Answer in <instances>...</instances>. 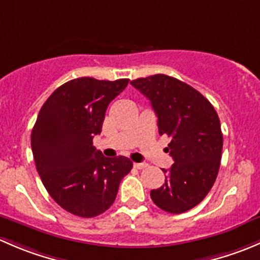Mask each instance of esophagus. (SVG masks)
Listing matches in <instances>:
<instances>
[{
  "label": "esophagus",
  "mask_w": 260,
  "mask_h": 260,
  "mask_svg": "<svg viewBox=\"0 0 260 260\" xmlns=\"http://www.w3.org/2000/svg\"><path fill=\"white\" fill-rule=\"evenodd\" d=\"M133 166H135L137 170H143L147 167V164H133Z\"/></svg>",
  "instance_id": "34e87169"
}]
</instances>
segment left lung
Wrapping results in <instances>:
<instances>
[{"instance_id": "obj_1", "label": "left lung", "mask_w": 260, "mask_h": 260, "mask_svg": "<svg viewBox=\"0 0 260 260\" xmlns=\"http://www.w3.org/2000/svg\"><path fill=\"white\" fill-rule=\"evenodd\" d=\"M151 102L159 136H169L174 158L165 183L151 191L159 209L181 214L195 208L211 190L220 167L222 133L212 104L200 91L176 78L151 75L131 81Z\"/></svg>"}]
</instances>
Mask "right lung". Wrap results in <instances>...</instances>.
I'll list each match as a JSON object with an SVG mask.
<instances>
[{
    "instance_id": "add662e5",
    "label": "right lung",
    "mask_w": 260,
    "mask_h": 260,
    "mask_svg": "<svg viewBox=\"0 0 260 260\" xmlns=\"http://www.w3.org/2000/svg\"><path fill=\"white\" fill-rule=\"evenodd\" d=\"M129 79L78 78L56 89L39 112L31 133L36 170L49 195L70 214L94 217L114 203L133 164L108 158L93 146L109 103Z\"/></svg>"
}]
</instances>
